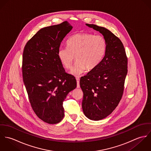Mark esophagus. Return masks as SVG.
I'll return each mask as SVG.
<instances>
[{"label": "esophagus", "mask_w": 151, "mask_h": 151, "mask_svg": "<svg viewBox=\"0 0 151 151\" xmlns=\"http://www.w3.org/2000/svg\"><path fill=\"white\" fill-rule=\"evenodd\" d=\"M76 80H77V87L78 88H80V78H76Z\"/></svg>", "instance_id": "1"}]
</instances>
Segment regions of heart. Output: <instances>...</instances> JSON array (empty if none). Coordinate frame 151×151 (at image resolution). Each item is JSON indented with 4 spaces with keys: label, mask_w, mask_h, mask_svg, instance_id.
Listing matches in <instances>:
<instances>
[{
    "label": "heart",
    "mask_w": 151,
    "mask_h": 151,
    "mask_svg": "<svg viewBox=\"0 0 151 151\" xmlns=\"http://www.w3.org/2000/svg\"><path fill=\"white\" fill-rule=\"evenodd\" d=\"M67 47H60L58 57L65 68H70L76 59L77 62L71 74L78 76L86 70L92 71L102 62L106 53L107 42L101 35L82 32L73 35L67 42Z\"/></svg>",
    "instance_id": "obj_1"
}]
</instances>
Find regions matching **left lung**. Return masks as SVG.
I'll use <instances>...</instances> for the list:
<instances>
[{
	"mask_svg": "<svg viewBox=\"0 0 151 151\" xmlns=\"http://www.w3.org/2000/svg\"><path fill=\"white\" fill-rule=\"evenodd\" d=\"M86 25L101 33L107 42L101 63L80 81L84 93L83 112L89 119L98 121L110 114L122 99L127 74V58L123 44L111 31L96 25Z\"/></svg>",
	"mask_w": 151,
	"mask_h": 151,
	"instance_id": "obj_1",
	"label": "left lung"
}]
</instances>
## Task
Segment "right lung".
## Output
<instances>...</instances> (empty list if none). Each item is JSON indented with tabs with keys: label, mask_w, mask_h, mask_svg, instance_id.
Listing matches in <instances>:
<instances>
[{
	"label": "right lung",
	"mask_w": 151,
	"mask_h": 151,
	"mask_svg": "<svg viewBox=\"0 0 151 151\" xmlns=\"http://www.w3.org/2000/svg\"><path fill=\"white\" fill-rule=\"evenodd\" d=\"M73 27L67 22L39 30L26 43L22 72L29 102L42 121L57 124L64 117L63 103L77 87L75 77L65 72L58 51Z\"/></svg>",
	"instance_id": "right-lung-1"
}]
</instances>
